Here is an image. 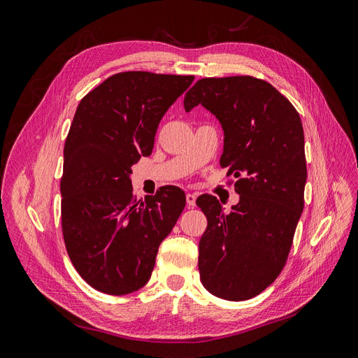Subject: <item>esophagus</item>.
Masks as SVG:
<instances>
[{"instance_id": "1", "label": "esophagus", "mask_w": 358, "mask_h": 358, "mask_svg": "<svg viewBox=\"0 0 358 358\" xmlns=\"http://www.w3.org/2000/svg\"><path fill=\"white\" fill-rule=\"evenodd\" d=\"M196 200H197V196L196 194H187V204L189 206V208H194L196 206Z\"/></svg>"}]
</instances>
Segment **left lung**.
<instances>
[{
    "mask_svg": "<svg viewBox=\"0 0 358 358\" xmlns=\"http://www.w3.org/2000/svg\"><path fill=\"white\" fill-rule=\"evenodd\" d=\"M201 104L224 129L221 167L241 196L229 213L213 196L197 199L208 218L199 243L203 287L242 301L282 272L305 204L306 157L300 115L272 85L251 76L200 79L183 107Z\"/></svg>",
    "mask_w": 358,
    "mask_h": 358,
    "instance_id": "8db88e82",
    "label": "left lung"
}]
</instances>
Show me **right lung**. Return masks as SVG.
Masks as SVG:
<instances>
[{
    "mask_svg": "<svg viewBox=\"0 0 358 358\" xmlns=\"http://www.w3.org/2000/svg\"><path fill=\"white\" fill-rule=\"evenodd\" d=\"M192 80L117 73L86 94L76 110L64 146L62 234L78 273L106 294L146 285L161 242L185 208V192L173 185L137 201L129 175L152 154L161 117Z\"/></svg>",
    "mask_w": 358,
    "mask_h": 358,
    "instance_id": "add662e5",
    "label": "right lung"
}]
</instances>
